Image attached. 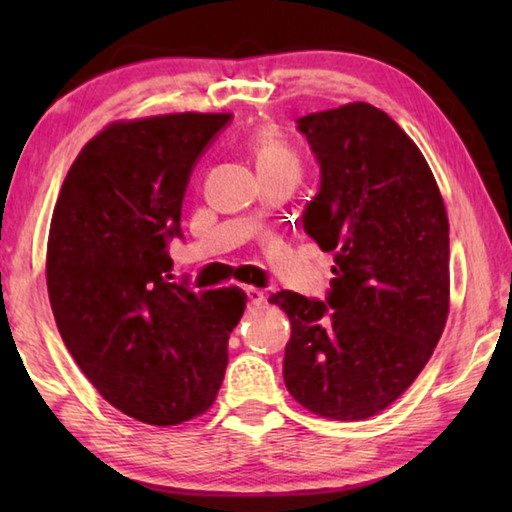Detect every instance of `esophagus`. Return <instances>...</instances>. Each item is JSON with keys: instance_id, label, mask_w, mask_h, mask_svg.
Segmentation results:
<instances>
[{"instance_id": "34e87169", "label": "esophagus", "mask_w": 512, "mask_h": 512, "mask_svg": "<svg viewBox=\"0 0 512 512\" xmlns=\"http://www.w3.org/2000/svg\"><path fill=\"white\" fill-rule=\"evenodd\" d=\"M246 296H248V305L253 307V309H257V307H262L264 305V291L262 289H255V287H246Z\"/></svg>"}]
</instances>
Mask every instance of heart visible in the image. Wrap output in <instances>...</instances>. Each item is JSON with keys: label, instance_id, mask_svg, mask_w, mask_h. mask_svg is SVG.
Returning a JSON list of instances; mask_svg holds the SVG:
<instances>
[{"label": "heart", "instance_id": "1", "mask_svg": "<svg viewBox=\"0 0 512 512\" xmlns=\"http://www.w3.org/2000/svg\"><path fill=\"white\" fill-rule=\"evenodd\" d=\"M248 151L253 153L259 176L273 173H300V158L293 151L280 128L262 126L248 137Z\"/></svg>", "mask_w": 512, "mask_h": 512}]
</instances>
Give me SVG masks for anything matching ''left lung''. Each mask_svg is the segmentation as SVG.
Segmentation results:
<instances>
[{
    "label": "left lung",
    "mask_w": 512,
    "mask_h": 512,
    "mask_svg": "<svg viewBox=\"0 0 512 512\" xmlns=\"http://www.w3.org/2000/svg\"><path fill=\"white\" fill-rule=\"evenodd\" d=\"M320 164L302 214L334 253L327 302L271 296L291 320L284 384L307 411L366 420L391 406L431 359L449 314V221L418 146L370 103L298 119Z\"/></svg>",
    "instance_id": "8db88e82"
}]
</instances>
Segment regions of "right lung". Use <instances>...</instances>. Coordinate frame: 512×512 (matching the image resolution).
Returning <instances> with one entry per match:
<instances>
[{
    "label": "right lung",
    "instance_id": "right-lung-1",
    "mask_svg": "<svg viewBox=\"0 0 512 512\" xmlns=\"http://www.w3.org/2000/svg\"><path fill=\"white\" fill-rule=\"evenodd\" d=\"M228 112L112 121L67 171L47 239V289L69 354L101 397L169 427L203 415L246 309L239 287L169 282L194 164Z\"/></svg>",
    "mask_w": 512,
    "mask_h": 512
}]
</instances>
